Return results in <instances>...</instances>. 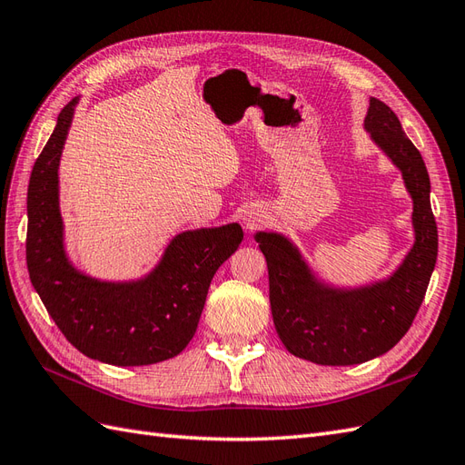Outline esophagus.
<instances>
[{
  "instance_id": "esophagus-1",
  "label": "esophagus",
  "mask_w": 465,
  "mask_h": 465,
  "mask_svg": "<svg viewBox=\"0 0 465 465\" xmlns=\"http://www.w3.org/2000/svg\"><path fill=\"white\" fill-rule=\"evenodd\" d=\"M243 223L247 225L249 230H252V228H255V225H257V218H253V216H245V218H243Z\"/></svg>"
}]
</instances>
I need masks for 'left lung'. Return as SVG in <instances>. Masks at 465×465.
<instances>
[{
    "label": "left lung",
    "instance_id": "obj_1",
    "mask_svg": "<svg viewBox=\"0 0 465 465\" xmlns=\"http://www.w3.org/2000/svg\"><path fill=\"white\" fill-rule=\"evenodd\" d=\"M365 131L402 174L412 198L414 243L385 281L336 289L320 281L301 252L275 232H257L267 259L269 301L277 334L292 355L318 365H355L387 353L407 334L430 282L438 230L422 154L387 104L369 100Z\"/></svg>",
    "mask_w": 465,
    "mask_h": 465
}]
</instances>
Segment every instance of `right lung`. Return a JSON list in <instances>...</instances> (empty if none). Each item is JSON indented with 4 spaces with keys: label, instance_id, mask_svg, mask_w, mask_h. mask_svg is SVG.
Instances as JSON below:
<instances>
[{
    "label": "right lung",
    "instance_id": "right-lung-1",
    "mask_svg": "<svg viewBox=\"0 0 465 465\" xmlns=\"http://www.w3.org/2000/svg\"><path fill=\"white\" fill-rule=\"evenodd\" d=\"M78 98L58 114L29 178L27 269L64 338L104 363L151 365L181 353L198 328L213 272L243 240L240 223L178 233L149 275L110 282L80 272L64 252L58 163Z\"/></svg>",
    "mask_w": 465,
    "mask_h": 465
}]
</instances>
